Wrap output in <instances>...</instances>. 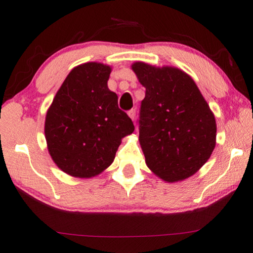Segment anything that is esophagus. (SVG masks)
Returning a JSON list of instances; mask_svg holds the SVG:
<instances>
[{
  "label": "esophagus",
  "instance_id": "34e87169",
  "mask_svg": "<svg viewBox=\"0 0 253 253\" xmlns=\"http://www.w3.org/2000/svg\"><path fill=\"white\" fill-rule=\"evenodd\" d=\"M136 114H137L136 109H131V110H129V112H127V115L130 116V119L132 121H134V119H136Z\"/></svg>",
  "mask_w": 253,
  "mask_h": 253
}]
</instances>
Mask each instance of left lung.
<instances>
[{"instance_id":"left-lung-1","label":"left lung","mask_w":253,"mask_h":253,"mask_svg":"<svg viewBox=\"0 0 253 253\" xmlns=\"http://www.w3.org/2000/svg\"><path fill=\"white\" fill-rule=\"evenodd\" d=\"M146 88L139 110V141L147 167L166 182L190 177L215 147L213 113L193 79L176 68L132 65Z\"/></svg>"}]
</instances>
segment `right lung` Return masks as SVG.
Returning <instances> with one entry per match:
<instances>
[{
	"mask_svg": "<svg viewBox=\"0 0 253 253\" xmlns=\"http://www.w3.org/2000/svg\"><path fill=\"white\" fill-rule=\"evenodd\" d=\"M112 69L89 62L71 70L47 112L44 134L55 164L75 177H92L115 159L134 126L107 86Z\"/></svg>",
	"mask_w": 253,
	"mask_h": 253,
	"instance_id": "1",
	"label": "right lung"
}]
</instances>
